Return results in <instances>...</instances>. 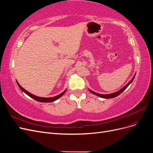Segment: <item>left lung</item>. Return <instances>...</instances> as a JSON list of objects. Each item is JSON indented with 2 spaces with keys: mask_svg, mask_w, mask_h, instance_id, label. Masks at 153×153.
<instances>
[{
  "mask_svg": "<svg viewBox=\"0 0 153 153\" xmlns=\"http://www.w3.org/2000/svg\"><path fill=\"white\" fill-rule=\"evenodd\" d=\"M135 75L133 76V77L132 78V79L129 81L128 84L125 85L124 87H123L121 89H120L119 91H117V92H114V93H111V94H99V93H96V92H94V91H91V90H90V89H89V91L90 92H91L92 94H95V95H96V96H99V97H100V98H105V99H109V98H115V97H116V96H117L118 95H119L121 93H122V92L126 89V88L129 86V85L131 84V83L133 82V79H134V78H135Z\"/></svg>",
  "mask_w": 153,
  "mask_h": 153,
  "instance_id": "obj_1",
  "label": "left lung"
}]
</instances>
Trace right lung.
I'll return each instance as SVG.
<instances>
[{"instance_id":"obj_1","label":"right lung","mask_w":153,"mask_h":153,"mask_svg":"<svg viewBox=\"0 0 153 153\" xmlns=\"http://www.w3.org/2000/svg\"><path fill=\"white\" fill-rule=\"evenodd\" d=\"M16 83L18 85V87H20V89L23 91L26 94L28 95L29 96H30V98H33L34 100L38 101H39V102H43V103H49V102H53V101H55V100H57V99H59V98H61V97L65 93V92L66 91V90L64 91V92H62V93H61L60 94L56 96H54V97H51V98H43V97H39V96H35L34 94H30V92H29L28 91H27L26 90H25L24 88H23L19 84H18V82H17L16 80Z\"/></svg>"}]
</instances>
